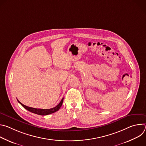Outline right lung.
<instances>
[{"instance_id": "add662e5", "label": "right lung", "mask_w": 146, "mask_h": 146, "mask_svg": "<svg viewBox=\"0 0 146 146\" xmlns=\"http://www.w3.org/2000/svg\"><path fill=\"white\" fill-rule=\"evenodd\" d=\"M18 102L22 105L23 107H24L25 109H27V110L29 111L30 112H32L33 113L38 114V115H46L48 114H50L52 113H54L56 111H57L61 107L62 103H63V100H64V98H62V99L61 100V101L60 102V103L58 104V105L55 106V108H53L52 109H35V108H31V107H28L27 106L24 105H23V103H21L18 99H17Z\"/></svg>"}]
</instances>
